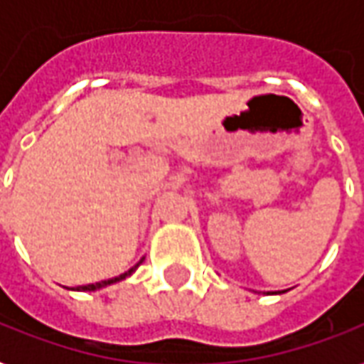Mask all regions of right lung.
I'll use <instances>...</instances> for the list:
<instances>
[{
  "instance_id": "1",
  "label": "right lung",
  "mask_w": 364,
  "mask_h": 364,
  "mask_svg": "<svg viewBox=\"0 0 364 364\" xmlns=\"http://www.w3.org/2000/svg\"><path fill=\"white\" fill-rule=\"evenodd\" d=\"M144 262V258L136 264V266H132L128 272H124V274H120V276H116V278H110V279H102V282H96V284H88V286H80V288H76L78 291H94V289H102L106 288V286H112V284H116V282H122V279H126L128 276H132L134 272L138 270V266Z\"/></svg>"
}]
</instances>
